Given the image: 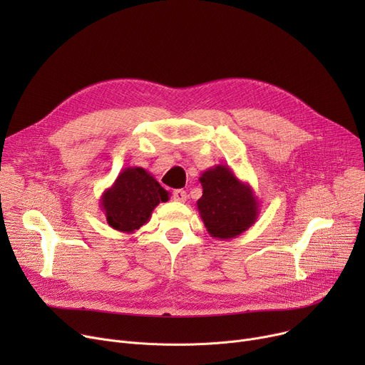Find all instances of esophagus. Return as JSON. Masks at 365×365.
Instances as JSON below:
<instances>
[{
	"mask_svg": "<svg viewBox=\"0 0 365 365\" xmlns=\"http://www.w3.org/2000/svg\"><path fill=\"white\" fill-rule=\"evenodd\" d=\"M173 200H175V201H179V202H185V201L187 200L186 190H183V189H176L175 192H173Z\"/></svg>",
	"mask_w": 365,
	"mask_h": 365,
	"instance_id": "esophagus-1",
	"label": "esophagus"
}]
</instances>
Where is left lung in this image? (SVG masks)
Masks as SVG:
<instances>
[{
    "instance_id": "obj_1",
    "label": "left lung",
    "mask_w": 365,
    "mask_h": 365,
    "mask_svg": "<svg viewBox=\"0 0 365 365\" xmlns=\"http://www.w3.org/2000/svg\"><path fill=\"white\" fill-rule=\"evenodd\" d=\"M202 197L198 213L213 238L231 240L250 229L260 213V202L250 183L240 180L225 164L202 171Z\"/></svg>"
}]
</instances>
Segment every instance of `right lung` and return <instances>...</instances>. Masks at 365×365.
Instances as JSON below:
<instances>
[{
  "mask_svg": "<svg viewBox=\"0 0 365 365\" xmlns=\"http://www.w3.org/2000/svg\"><path fill=\"white\" fill-rule=\"evenodd\" d=\"M168 198L170 194L149 171L127 167L112 186L103 190L99 205L112 229L133 234L149 222L153 208Z\"/></svg>",
  "mask_w": 365,
  "mask_h": 365,
  "instance_id": "right-lung-1",
  "label": "right lung"
}]
</instances>
